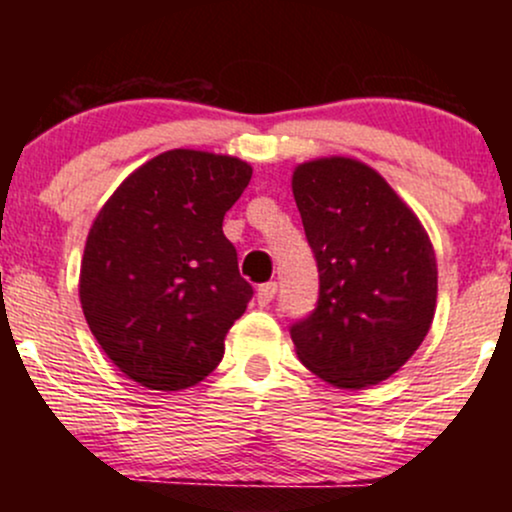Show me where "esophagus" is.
<instances>
[{"label":"esophagus","mask_w":512,"mask_h":512,"mask_svg":"<svg viewBox=\"0 0 512 512\" xmlns=\"http://www.w3.org/2000/svg\"><path fill=\"white\" fill-rule=\"evenodd\" d=\"M274 296H276V281H267V284H262L260 289H257V305L267 308V305L274 301Z\"/></svg>","instance_id":"1"}]
</instances>
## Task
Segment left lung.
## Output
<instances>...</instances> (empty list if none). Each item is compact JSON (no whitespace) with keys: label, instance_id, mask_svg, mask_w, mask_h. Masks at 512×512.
Segmentation results:
<instances>
[{"label":"left lung","instance_id":"8db88e82","mask_svg":"<svg viewBox=\"0 0 512 512\" xmlns=\"http://www.w3.org/2000/svg\"><path fill=\"white\" fill-rule=\"evenodd\" d=\"M293 197L320 272L315 310L291 325L303 366L344 390L397 373L431 330L436 252L380 173L330 156L293 170Z\"/></svg>","mask_w":512,"mask_h":512}]
</instances>
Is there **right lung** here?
Masks as SVG:
<instances>
[{
	"instance_id": "obj_1",
	"label": "right lung",
	"mask_w": 512,
	"mask_h": 512,
	"mask_svg": "<svg viewBox=\"0 0 512 512\" xmlns=\"http://www.w3.org/2000/svg\"><path fill=\"white\" fill-rule=\"evenodd\" d=\"M250 178L240 158L173 149L134 170L98 211L81 308L134 383L185 390L221 363L223 339L252 298L221 226Z\"/></svg>"
}]
</instances>
